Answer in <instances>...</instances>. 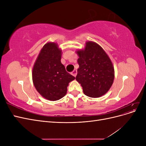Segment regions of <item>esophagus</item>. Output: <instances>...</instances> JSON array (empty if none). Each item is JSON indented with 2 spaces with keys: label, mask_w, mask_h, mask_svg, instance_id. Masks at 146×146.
<instances>
[{
  "label": "esophagus",
  "mask_w": 146,
  "mask_h": 146,
  "mask_svg": "<svg viewBox=\"0 0 146 146\" xmlns=\"http://www.w3.org/2000/svg\"><path fill=\"white\" fill-rule=\"evenodd\" d=\"M77 71L76 69H74L73 71L71 72V74L74 77H76L77 76Z\"/></svg>",
  "instance_id": "34e87169"
}]
</instances>
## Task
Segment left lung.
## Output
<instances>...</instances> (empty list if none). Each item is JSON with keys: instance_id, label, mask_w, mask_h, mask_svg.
Here are the masks:
<instances>
[{"instance_id": "obj_1", "label": "left lung", "mask_w": 146, "mask_h": 146, "mask_svg": "<svg viewBox=\"0 0 146 146\" xmlns=\"http://www.w3.org/2000/svg\"><path fill=\"white\" fill-rule=\"evenodd\" d=\"M79 58L76 80L86 96L100 98L109 91L114 78L111 60L103 48L93 41L86 42L84 49L76 51Z\"/></svg>"}]
</instances>
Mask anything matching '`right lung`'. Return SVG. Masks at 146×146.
Listing matches in <instances>:
<instances>
[{"mask_svg":"<svg viewBox=\"0 0 146 146\" xmlns=\"http://www.w3.org/2000/svg\"><path fill=\"white\" fill-rule=\"evenodd\" d=\"M62 50L56 42H48L42 47L32 70V80L37 91L44 98L58 100L67 93L69 83L75 78L61 63Z\"/></svg>","mask_w":146,"mask_h":146,"instance_id":"1","label":"right lung"}]
</instances>
